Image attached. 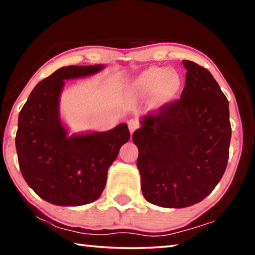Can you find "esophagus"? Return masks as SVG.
<instances>
[{"label": "esophagus", "mask_w": 255, "mask_h": 255, "mask_svg": "<svg viewBox=\"0 0 255 255\" xmlns=\"http://www.w3.org/2000/svg\"><path fill=\"white\" fill-rule=\"evenodd\" d=\"M128 127H129V131H130V133L132 135L133 131L138 128V124L135 122V120H130V122L128 123Z\"/></svg>", "instance_id": "obj_1"}]
</instances>
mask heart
<instances>
[{"label": "heart", "mask_w": 255, "mask_h": 255, "mask_svg": "<svg viewBox=\"0 0 255 255\" xmlns=\"http://www.w3.org/2000/svg\"><path fill=\"white\" fill-rule=\"evenodd\" d=\"M136 85L149 93L158 91L162 98L172 100L182 89V77L175 70L150 67L137 77Z\"/></svg>", "instance_id": "b5f03b06"}]
</instances>
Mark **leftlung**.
<instances>
[{
  "label": "left lung",
  "mask_w": 255,
  "mask_h": 255,
  "mask_svg": "<svg viewBox=\"0 0 255 255\" xmlns=\"http://www.w3.org/2000/svg\"><path fill=\"white\" fill-rule=\"evenodd\" d=\"M180 100L148 111L133 132L145 199L185 208L210 195L226 170L232 128L228 100L214 76L183 60Z\"/></svg>",
  "instance_id": "8db88e82"
}]
</instances>
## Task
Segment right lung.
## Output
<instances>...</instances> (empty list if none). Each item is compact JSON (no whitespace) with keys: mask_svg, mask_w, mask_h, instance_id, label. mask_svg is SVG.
I'll return each mask as SVG.
<instances>
[{"mask_svg":"<svg viewBox=\"0 0 255 255\" xmlns=\"http://www.w3.org/2000/svg\"><path fill=\"white\" fill-rule=\"evenodd\" d=\"M105 67L59 68L34 86L19 114L15 147L21 173L38 196L53 205L96 201L106 187L108 170L130 138L127 124L70 135L60 118L64 81L94 75Z\"/></svg>","mask_w":255,"mask_h":255,"instance_id":"obj_1","label":"right lung"}]
</instances>
